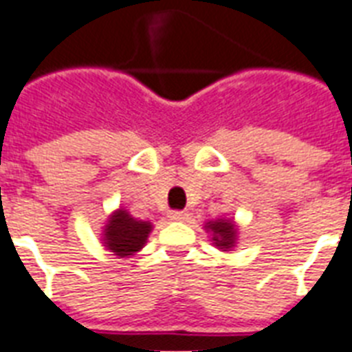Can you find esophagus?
Here are the masks:
<instances>
[{
    "mask_svg": "<svg viewBox=\"0 0 352 352\" xmlns=\"http://www.w3.org/2000/svg\"><path fill=\"white\" fill-rule=\"evenodd\" d=\"M188 217V214L184 210H171L170 219L171 221H184Z\"/></svg>",
    "mask_w": 352,
    "mask_h": 352,
    "instance_id": "1",
    "label": "esophagus"
}]
</instances>
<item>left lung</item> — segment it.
<instances>
[{
    "mask_svg": "<svg viewBox=\"0 0 352 352\" xmlns=\"http://www.w3.org/2000/svg\"><path fill=\"white\" fill-rule=\"evenodd\" d=\"M206 228L208 230L214 232V243L219 248H232L235 243V228L234 225H232L230 221H225V219H219V221H210V223H206Z\"/></svg>",
    "mask_w": 352,
    "mask_h": 352,
    "instance_id": "obj_1",
    "label": "left lung"
}]
</instances>
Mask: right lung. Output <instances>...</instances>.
<instances>
[{
	"label": "right lung",
	"mask_w": 352,
	"mask_h": 352,
	"mask_svg": "<svg viewBox=\"0 0 352 352\" xmlns=\"http://www.w3.org/2000/svg\"><path fill=\"white\" fill-rule=\"evenodd\" d=\"M149 232H151V223L137 221L126 210H118L109 217L104 243L109 250L115 252V256H133L146 245Z\"/></svg>",
	"instance_id": "add662e5"
}]
</instances>
